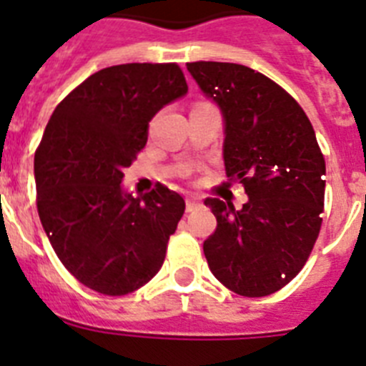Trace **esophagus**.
Wrapping results in <instances>:
<instances>
[{
	"label": "esophagus",
	"mask_w": 366,
	"mask_h": 366,
	"mask_svg": "<svg viewBox=\"0 0 366 366\" xmlns=\"http://www.w3.org/2000/svg\"><path fill=\"white\" fill-rule=\"evenodd\" d=\"M199 205H202V202H199L198 198H194V196L187 198V212H192L194 209H198Z\"/></svg>",
	"instance_id": "1"
}]
</instances>
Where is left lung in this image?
<instances>
[{
    "instance_id": "obj_1",
    "label": "left lung",
    "mask_w": 366,
    "mask_h": 366,
    "mask_svg": "<svg viewBox=\"0 0 366 366\" xmlns=\"http://www.w3.org/2000/svg\"><path fill=\"white\" fill-rule=\"evenodd\" d=\"M223 117V163L247 203L205 199L216 231L203 244L209 269L231 292L266 297L295 279L321 231L326 164L297 100L251 67L187 64Z\"/></svg>"
}]
</instances>
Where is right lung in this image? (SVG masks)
I'll use <instances>...</instances> for the list:
<instances>
[{
    "mask_svg": "<svg viewBox=\"0 0 366 366\" xmlns=\"http://www.w3.org/2000/svg\"><path fill=\"white\" fill-rule=\"evenodd\" d=\"M176 64H121L84 80L56 106L34 155L36 205L66 269L102 295H128L161 269L185 212L179 194L122 187L148 122L185 97Z\"/></svg>",
    "mask_w": 366,
    "mask_h": 366,
    "instance_id": "1",
    "label": "right lung"
}]
</instances>
